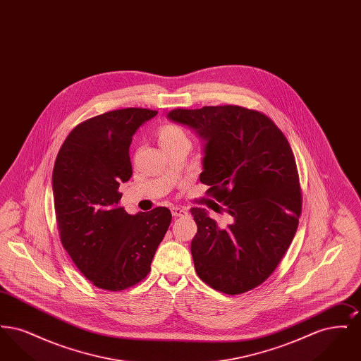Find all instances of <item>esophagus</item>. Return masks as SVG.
Segmentation results:
<instances>
[{
    "label": "esophagus",
    "mask_w": 361,
    "mask_h": 361,
    "mask_svg": "<svg viewBox=\"0 0 361 361\" xmlns=\"http://www.w3.org/2000/svg\"><path fill=\"white\" fill-rule=\"evenodd\" d=\"M171 211H172L173 216H176V218H178V216H185V215L188 214L187 209H184V208H181V207H172Z\"/></svg>",
    "instance_id": "34e87169"
}]
</instances>
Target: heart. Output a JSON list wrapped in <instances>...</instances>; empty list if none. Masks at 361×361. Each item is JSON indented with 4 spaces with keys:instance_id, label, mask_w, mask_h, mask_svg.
<instances>
[{
    "instance_id": "b5f03b06",
    "label": "heart",
    "mask_w": 361,
    "mask_h": 361,
    "mask_svg": "<svg viewBox=\"0 0 361 361\" xmlns=\"http://www.w3.org/2000/svg\"><path fill=\"white\" fill-rule=\"evenodd\" d=\"M158 142L164 150H168L173 146H177L180 143L189 142L188 135L185 131L174 124H164L157 131Z\"/></svg>"
}]
</instances>
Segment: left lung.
<instances>
[{
	"label": "left lung",
	"mask_w": 361,
	"mask_h": 361,
	"mask_svg": "<svg viewBox=\"0 0 361 361\" xmlns=\"http://www.w3.org/2000/svg\"><path fill=\"white\" fill-rule=\"evenodd\" d=\"M168 118L204 140L200 181L230 224L204 208L190 214L197 233L190 253L197 276L216 291L240 295L274 274L295 237L302 193L291 146L267 115L240 105L173 109Z\"/></svg>",
	"instance_id": "8db88e82"
}]
</instances>
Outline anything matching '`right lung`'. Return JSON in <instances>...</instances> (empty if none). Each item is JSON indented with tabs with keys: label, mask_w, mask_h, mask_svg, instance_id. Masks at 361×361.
<instances>
[{
	"label": "right lung",
	"mask_w": 361,
	"mask_h": 361,
	"mask_svg": "<svg viewBox=\"0 0 361 361\" xmlns=\"http://www.w3.org/2000/svg\"><path fill=\"white\" fill-rule=\"evenodd\" d=\"M157 114L124 108L82 121L55 159L52 192L61 242L80 272L106 291H123L149 275L172 221L166 207L130 215L119 206V185L133 176V137Z\"/></svg>",
	"instance_id": "1"
}]
</instances>
